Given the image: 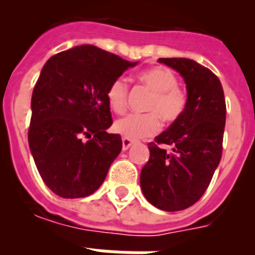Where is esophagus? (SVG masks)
Segmentation results:
<instances>
[{
    "label": "esophagus",
    "mask_w": 255,
    "mask_h": 255,
    "mask_svg": "<svg viewBox=\"0 0 255 255\" xmlns=\"http://www.w3.org/2000/svg\"><path fill=\"white\" fill-rule=\"evenodd\" d=\"M132 143H134V141L130 140V139H128V138H123V149H124V150L129 149L130 145H131Z\"/></svg>",
    "instance_id": "esophagus-1"
}]
</instances>
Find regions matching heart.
Segmentation results:
<instances>
[{
    "mask_svg": "<svg viewBox=\"0 0 255 255\" xmlns=\"http://www.w3.org/2000/svg\"><path fill=\"white\" fill-rule=\"evenodd\" d=\"M138 82L152 92L145 105V114H130L115 123L117 134L130 140L152 136L161 129V119L164 124L177 121L185 112L188 94L180 88L179 79L172 70L164 66H153L136 75ZM129 88L125 79H114L107 87L106 98L115 114H124L128 102Z\"/></svg>",
    "mask_w": 255,
    "mask_h": 255,
    "instance_id": "b5f03b06",
    "label": "heart"
}]
</instances>
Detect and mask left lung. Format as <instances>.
<instances>
[{"mask_svg":"<svg viewBox=\"0 0 255 255\" xmlns=\"http://www.w3.org/2000/svg\"><path fill=\"white\" fill-rule=\"evenodd\" d=\"M181 74L188 105L179 120L148 143L149 159L140 186L150 204L167 212L189 208L202 198L222 155L226 102L220 79L189 58H158ZM170 145V153L161 147Z\"/></svg>","mask_w":255,"mask_h":255,"instance_id":"1","label":"left lung"}]
</instances>
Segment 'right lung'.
<instances>
[{"instance_id": "1", "label": "right lung", "mask_w": 255, "mask_h": 255, "mask_svg": "<svg viewBox=\"0 0 255 255\" xmlns=\"http://www.w3.org/2000/svg\"><path fill=\"white\" fill-rule=\"evenodd\" d=\"M135 65L83 44L43 66L31 96L28 140L38 172L55 194L84 198L105 181L123 148L120 135L106 131L112 125L106 91Z\"/></svg>"}]
</instances>
